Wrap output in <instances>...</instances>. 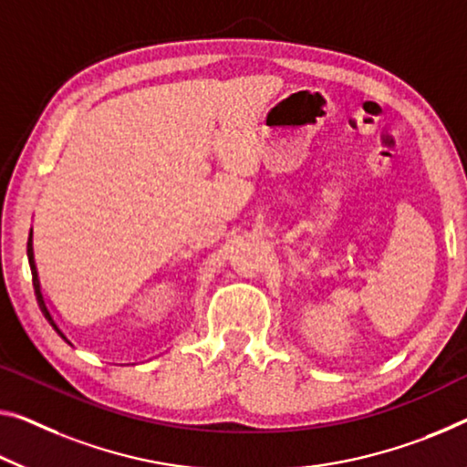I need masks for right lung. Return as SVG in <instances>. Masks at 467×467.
I'll list each match as a JSON object with an SVG mask.
<instances>
[{"instance_id": "1", "label": "right lung", "mask_w": 467, "mask_h": 467, "mask_svg": "<svg viewBox=\"0 0 467 467\" xmlns=\"http://www.w3.org/2000/svg\"><path fill=\"white\" fill-rule=\"evenodd\" d=\"M33 232V229H31ZM26 254H28V263H31V274H33V285H35V292H37V300H39V305H41V308H43V313H46V317L52 321V326L58 329V332L62 334V329H60V326H58V321L54 319V313H52V308H49V303H47V298L43 296V292H41V284H39V275H37V267H35V256H33V240L28 238V244H26ZM64 336V334H62ZM64 338H67V336H64Z\"/></svg>"}]
</instances>
